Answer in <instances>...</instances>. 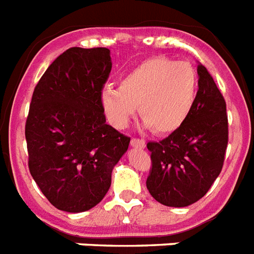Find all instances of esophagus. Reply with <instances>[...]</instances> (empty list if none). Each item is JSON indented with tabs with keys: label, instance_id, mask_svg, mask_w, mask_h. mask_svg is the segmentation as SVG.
I'll use <instances>...</instances> for the list:
<instances>
[{
	"label": "esophagus",
	"instance_id": "34e87169",
	"mask_svg": "<svg viewBox=\"0 0 254 254\" xmlns=\"http://www.w3.org/2000/svg\"><path fill=\"white\" fill-rule=\"evenodd\" d=\"M130 145L133 147H139V148H145L146 147V142L143 139H139V138H133L130 142Z\"/></svg>",
	"mask_w": 254,
	"mask_h": 254
}]
</instances>
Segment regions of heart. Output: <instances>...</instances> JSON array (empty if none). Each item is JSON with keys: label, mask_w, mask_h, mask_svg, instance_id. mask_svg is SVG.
<instances>
[{"label": "heart", "mask_w": 254, "mask_h": 254, "mask_svg": "<svg viewBox=\"0 0 254 254\" xmlns=\"http://www.w3.org/2000/svg\"><path fill=\"white\" fill-rule=\"evenodd\" d=\"M197 91L198 74L190 64L152 57L129 71L120 87H103L99 102L107 121L116 129L127 127L138 107L146 127L168 134L190 115Z\"/></svg>", "instance_id": "heart-1"}]
</instances>
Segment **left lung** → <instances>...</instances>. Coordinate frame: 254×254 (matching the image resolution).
I'll list each match as a JSON object with an SVG mask.
<instances>
[{
    "label": "left lung",
    "mask_w": 254,
    "mask_h": 254,
    "mask_svg": "<svg viewBox=\"0 0 254 254\" xmlns=\"http://www.w3.org/2000/svg\"><path fill=\"white\" fill-rule=\"evenodd\" d=\"M198 91L185 123L160 142H148L152 168L146 181L162 205L185 207L201 199L219 176L228 142L226 102L198 63Z\"/></svg>",
    "instance_id": "left-lung-1"
}]
</instances>
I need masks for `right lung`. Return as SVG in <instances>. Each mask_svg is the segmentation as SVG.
<instances>
[{"label":"right lung","mask_w":254,"mask_h":254,"mask_svg":"<svg viewBox=\"0 0 254 254\" xmlns=\"http://www.w3.org/2000/svg\"><path fill=\"white\" fill-rule=\"evenodd\" d=\"M112 69L107 48L60 55L35 87L26 123L28 167L56 209L82 213L104 198L130 138L106 123L99 95Z\"/></svg>","instance_id":"obj_1"}]
</instances>
